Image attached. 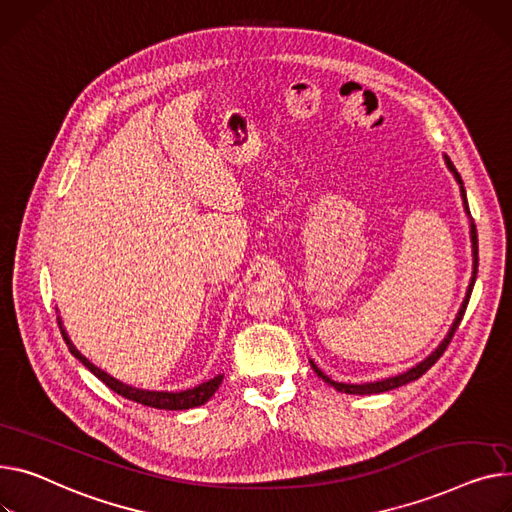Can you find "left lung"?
I'll return each instance as SVG.
<instances>
[{
    "instance_id": "left-lung-1",
    "label": "left lung",
    "mask_w": 512,
    "mask_h": 512,
    "mask_svg": "<svg viewBox=\"0 0 512 512\" xmlns=\"http://www.w3.org/2000/svg\"><path fill=\"white\" fill-rule=\"evenodd\" d=\"M445 162H447V166H449V170L453 173V177H455V181L459 183V189H461V199H463V208H465V214H467V218H469V236H471V255H473V271H471V280H469V286H467V292H465V298H463V302H461V309H459V313H457V317H455V321H453V325H451V329H449V333L445 335V339H442V342L436 346V350L432 352V354H428L422 362H418L416 366H412V368H407L405 372H401V374H397V377H389V379H383V381H374V383H362V385H352V383H337V381H331L327 374L313 362V360H309L311 362V368L317 372V377L319 379H323L327 385H331L335 391H342V393H350V395H372V393H385V391H391V389H397V387H401V385H407V383H412V381H416V379H420L422 374L442 356L445 354V350H447V346L451 344V339H453V335H455V331H457V327H459V323H461V319H463V315H465V309H467V302H469V296H471V290H473V284H475V278H478V230H475V224H473V218H471V214H469V206H467V195H465V187H463V181H461V175L457 173V168L453 166V162H451V158L449 156H445Z\"/></svg>"
}]
</instances>
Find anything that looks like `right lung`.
I'll list each match as a JSON object with an SVG mask.
<instances>
[{"mask_svg":"<svg viewBox=\"0 0 512 512\" xmlns=\"http://www.w3.org/2000/svg\"><path fill=\"white\" fill-rule=\"evenodd\" d=\"M57 323H59L61 335L65 339L67 348H70V352L94 374V377H98L109 389H113L115 393H119L125 399L138 401V403L148 405V407H156V410H191V407H197V405L206 403L218 391V387L222 385L224 374H218V377H214V379H210L206 383H201V385H197L193 389H187V391H148V389H138V387L125 385V383L117 381L115 377H111V374H107L105 370H100L98 366H94L86 356H82L78 352V348L72 344L70 335H67V331L63 329V323H61L59 317H57Z\"/></svg>","mask_w":512,"mask_h":512,"instance_id":"add662e5","label":"right lung"}]
</instances>
